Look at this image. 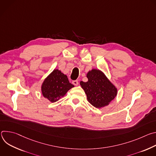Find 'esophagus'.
I'll list each match as a JSON object with an SVG mask.
<instances>
[{"mask_svg":"<svg viewBox=\"0 0 156 156\" xmlns=\"http://www.w3.org/2000/svg\"><path fill=\"white\" fill-rule=\"evenodd\" d=\"M72 83L75 85V86H78V80H73L72 81Z\"/></svg>","mask_w":156,"mask_h":156,"instance_id":"1","label":"esophagus"}]
</instances>
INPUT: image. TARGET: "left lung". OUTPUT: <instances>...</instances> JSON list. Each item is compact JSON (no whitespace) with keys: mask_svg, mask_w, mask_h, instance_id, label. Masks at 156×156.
<instances>
[{"mask_svg":"<svg viewBox=\"0 0 156 156\" xmlns=\"http://www.w3.org/2000/svg\"><path fill=\"white\" fill-rule=\"evenodd\" d=\"M88 81H81L88 102L96 108L108 105L117 96V90L100 70L93 69L87 74Z\"/></svg>","mask_w":156,"mask_h":156,"instance_id":"8db88e82","label":"left lung"}]
</instances>
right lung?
<instances>
[{
    "mask_svg": "<svg viewBox=\"0 0 156 156\" xmlns=\"http://www.w3.org/2000/svg\"><path fill=\"white\" fill-rule=\"evenodd\" d=\"M74 87L66 75L58 70H54L44 81L41 90L42 95L52 102L57 101L69 90Z\"/></svg>",
    "mask_w": 156,
    "mask_h": 156,
    "instance_id": "1",
    "label": "right lung"
}]
</instances>
